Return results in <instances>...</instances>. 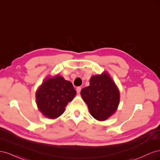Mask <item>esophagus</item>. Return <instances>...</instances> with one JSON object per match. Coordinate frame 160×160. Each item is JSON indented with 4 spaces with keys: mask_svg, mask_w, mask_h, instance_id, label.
Wrapping results in <instances>:
<instances>
[{
    "mask_svg": "<svg viewBox=\"0 0 160 160\" xmlns=\"http://www.w3.org/2000/svg\"><path fill=\"white\" fill-rule=\"evenodd\" d=\"M76 90H77V93H79L80 92H81V87H77V89H76Z\"/></svg>",
    "mask_w": 160,
    "mask_h": 160,
    "instance_id": "34e87169",
    "label": "esophagus"
}]
</instances>
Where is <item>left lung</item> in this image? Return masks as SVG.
<instances>
[{
  "label": "left lung",
  "instance_id": "8db88e82",
  "mask_svg": "<svg viewBox=\"0 0 160 160\" xmlns=\"http://www.w3.org/2000/svg\"><path fill=\"white\" fill-rule=\"evenodd\" d=\"M89 86L81 91L91 115L104 121L114 113L119 102V92L108 72L91 77Z\"/></svg>",
  "mask_w": 160,
  "mask_h": 160
}]
</instances>
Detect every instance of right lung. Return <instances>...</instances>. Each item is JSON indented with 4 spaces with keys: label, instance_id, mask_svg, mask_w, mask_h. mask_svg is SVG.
Segmentation results:
<instances>
[{
    "label": "right lung",
    "instance_id": "add662e5",
    "mask_svg": "<svg viewBox=\"0 0 160 160\" xmlns=\"http://www.w3.org/2000/svg\"><path fill=\"white\" fill-rule=\"evenodd\" d=\"M76 95L73 85L63 77L57 75L48 78L37 91V104L41 112L50 119L63 113L66 105Z\"/></svg>",
    "mask_w": 160,
    "mask_h": 160
}]
</instances>
